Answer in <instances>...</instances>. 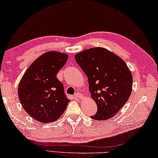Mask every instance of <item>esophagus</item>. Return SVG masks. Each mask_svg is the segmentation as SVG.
Masks as SVG:
<instances>
[{
	"label": "esophagus",
	"mask_w": 158,
	"mask_h": 158,
	"mask_svg": "<svg viewBox=\"0 0 158 158\" xmlns=\"http://www.w3.org/2000/svg\"><path fill=\"white\" fill-rule=\"evenodd\" d=\"M74 97H76L77 99H80L82 97V94H81V93H76L75 94H74Z\"/></svg>",
	"instance_id": "1"
}]
</instances>
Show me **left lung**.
I'll return each instance as SVG.
<instances>
[{
  "label": "left lung",
  "mask_w": 158,
  "mask_h": 158,
  "mask_svg": "<svg viewBox=\"0 0 158 158\" xmlns=\"http://www.w3.org/2000/svg\"><path fill=\"white\" fill-rule=\"evenodd\" d=\"M77 64L86 74L91 97L97 106L95 120L114 117L127 102L133 88V76L119 56L97 47L76 54Z\"/></svg>",
  "instance_id": "obj_1"
}]
</instances>
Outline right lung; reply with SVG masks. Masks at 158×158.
I'll use <instances>...</instances> for the list:
<instances>
[{
	"label": "right lung",
	"instance_id": "add662e5",
	"mask_svg": "<svg viewBox=\"0 0 158 158\" xmlns=\"http://www.w3.org/2000/svg\"><path fill=\"white\" fill-rule=\"evenodd\" d=\"M68 59L65 53L47 52L30 65L19 82L18 94L22 106L37 121L53 122L66 109L70 99L65 96L56 74Z\"/></svg>",
	"mask_w": 158,
	"mask_h": 158
}]
</instances>
